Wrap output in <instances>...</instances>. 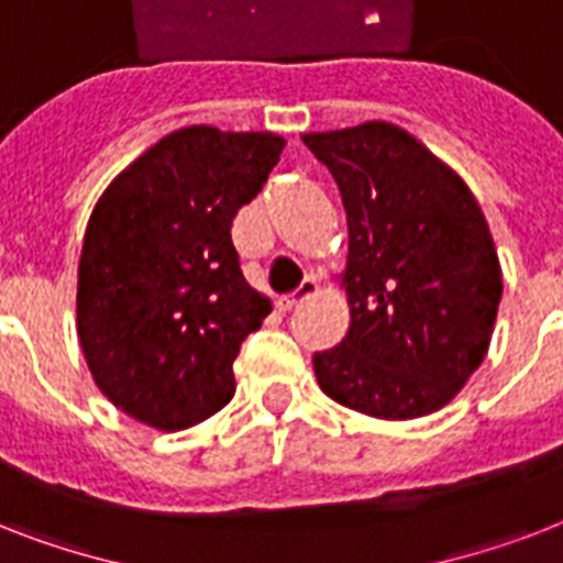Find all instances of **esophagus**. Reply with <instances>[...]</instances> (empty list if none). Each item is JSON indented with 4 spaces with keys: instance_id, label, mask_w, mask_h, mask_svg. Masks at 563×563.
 Instances as JSON below:
<instances>
[{
    "instance_id": "34e87169",
    "label": "esophagus",
    "mask_w": 563,
    "mask_h": 563,
    "mask_svg": "<svg viewBox=\"0 0 563 563\" xmlns=\"http://www.w3.org/2000/svg\"><path fill=\"white\" fill-rule=\"evenodd\" d=\"M316 295H318V280H316V277H307V280L300 283L298 289L291 291V295H283V298L277 300V307H280L283 312H289V309L300 307L303 300L316 298Z\"/></svg>"
}]
</instances>
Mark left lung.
<instances>
[{"label":"left lung","mask_w":563,"mask_h":563,"mask_svg":"<svg viewBox=\"0 0 563 563\" xmlns=\"http://www.w3.org/2000/svg\"><path fill=\"white\" fill-rule=\"evenodd\" d=\"M347 210L342 286L351 327L312 356L318 385L383 420L432 415L488 353L503 272L488 221L459 175L388 122L303 134Z\"/></svg>","instance_id":"left-lung-1"}]
</instances>
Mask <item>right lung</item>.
I'll list each match as a JSON object with an SVG mask.
<instances>
[{
    "label": "right lung",
    "mask_w": 563,
    "mask_h": 563,
    "mask_svg": "<svg viewBox=\"0 0 563 563\" xmlns=\"http://www.w3.org/2000/svg\"><path fill=\"white\" fill-rule=\"evenodd\" d=\"M286 140L180 128L96 203L78 263V339L101 394L154 429H187L233 397L239 347L272 312L230 228Z\"/></svg>",
    "instance_id": "obj_1"
}]
</instances>
